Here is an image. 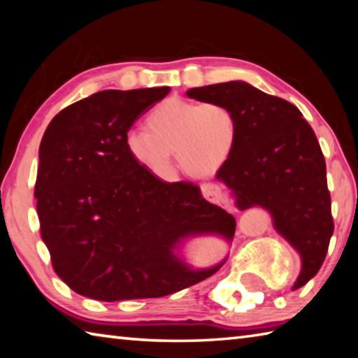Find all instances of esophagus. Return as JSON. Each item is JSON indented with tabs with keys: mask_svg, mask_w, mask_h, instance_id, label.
Here are the masks:
<instances>
[{
	"mask_svg": "<svg viewBox=\"0 0 358 358\" xmlns=\"http://www.w3.org/2000/svg\"><path fill=\"white\" fill-rule=\"evenodd\" d=\"M202 194L205 199H208L210 202L215 203H222L226 207L232 208L234 207V199L229 196V194L224 191V187L215 183H205L202 185Z\"/></svg>",
	"mask_w": 358,
	"mask_h": 358,
	"instance_id": "34e87169",
	"label": "esophagus"
}]
</instances>
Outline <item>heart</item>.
<instances>
[{"label": "heart", "mask_w": 358, "mask_h": 358, "mask_svg": "<svg viewBox=\"0 0 358 358\" xmlns=\"http://www.w3.org/2000/svg\"><path fill=\"white\" fill-rule=\"evenodd\" d=\"M147 129H129L124 148L143 171L171 177L172 150L178 166L191 177H208L226 164L237 148L240 121L217 101L196 102L167 98L151 108Z\"/></svg>", "instance_id": "1"}]
</instances>
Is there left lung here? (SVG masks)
Segmentation results:
<instances>
[{"label":"left lung","mask_w":358,"mask_h":358,"mask_svg":"<svg viewBox=\"0 0 358 358\" xmlns=\"http://www.w3.org/2000/svg\"><path fill=\"white\" fill-rule=\"evenodd\" d=\"M187 98L229 106L240 121L237 148L216 172L235 207H262L273 226L300 254L301 271L292 289L322 265L333 235L325 159L317 137L294 104L234 80L191 88Z\"/></svg>","instance_id":"obj_1"}]
</instances>
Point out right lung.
I'll return each mask as SVG.
<instances>
[{
  "label": "right lung",
  "instance_id": "1",
  "mask_svg": "<svg viewBox=\"0 0 358 358\" xmlns=\"http://www.w3.org/2000/svg\"><path fill=\"white\" fill-rule=\"evenodd\" d=\"M169 87L106 90L63 108L39 147L34 197L41 237L55 273L101 301L156 299L207 280L181 251L199 237L234 238L235 220L205 201L191 181L167 183L143 171L124 148L142 113Z\"/></svg>",
  "mask_w": 358,
  "mask_h": 358
}]
</instances>
